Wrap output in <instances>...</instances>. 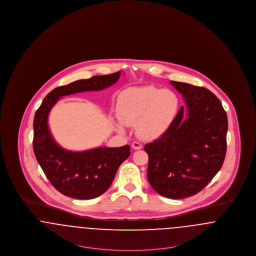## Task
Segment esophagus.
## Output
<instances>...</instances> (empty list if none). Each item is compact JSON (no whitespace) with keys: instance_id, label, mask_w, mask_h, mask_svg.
I'll use <instances>...</instances> for the list:
<instances>
[{"instance_id":"esophagus-1","label":"esophagus","mask_w":256,"mask_h":256,"mask_svg":"<svg viewBox=\"0 0 256 256\" xmlns=\"http://www.w3.org/2000/svg\"><path fill=\"white\" fill-rule=\"evenodd\" d=\"M132 148L134 150H140V148H142V145L140 144V143H138V142H134L132 144Z\"/></svg>"}]
</instances>
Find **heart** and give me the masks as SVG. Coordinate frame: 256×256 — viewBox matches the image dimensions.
Masks as SVG:
<instances>
[{
  "label": "heart",
  "mask_w": 256,
  "mask_h": 256,
  "mask_svg": "<svg viewBox=\"0 0 256 256\" xmlns=\"http://www.w3.org/2000/svg\"><path fill=\"white\" fill-rule=\"evenodd\" d=\"M180 108L178 98L170 89L154 86L126 90L118 102V116L126 126H135L136 134L143 140H154L166 134ZM124 132L122 122L115 124Z\"/></svg>",
  "instance_id": "1"
}]
</instances>
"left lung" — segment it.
<instances>
[{
	"label": "left lung",
	"instance_id": "1",
	"mask_svg": "<svg viewBox=\"0 0 256 256\" xmlns=\"http://www.w3.org/2000/svg\"><path fill=\"white\" fill-rule=\"evenodd\" d=\"M186 102L165 134L144 150L148 180L159 195L191 196L202 190L222 166L226 152L228 116L222 102L204 87L170 82Z\"/></svg>",
	"mask_w": 256,
	"mask_h": 256
}]
</instances>
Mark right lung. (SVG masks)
Masks as SVG:
<instances>
[{
  "label": "right lung",
  "mask_w": 256,
  "mask_h": 256,
  "mask_svg": "<svg viewBox=\"0 0 256 256\" xmlns=\"http://www.w3.org/2000/svg\"><path fill=\"white\" fill-rule=\"evenodd\" d=\"M121 72L80 80L50 91L36 110L34 120V152L50 182L61 194L90 200L104 194L116 172L130 154L128 145L119 148L100 146L86 152L61 148L52 138L48 126L52 108L63 96L86 91H98L114 84Z\"/></svg>",
  "instance_id": "add662e5"
}]
</instances>
